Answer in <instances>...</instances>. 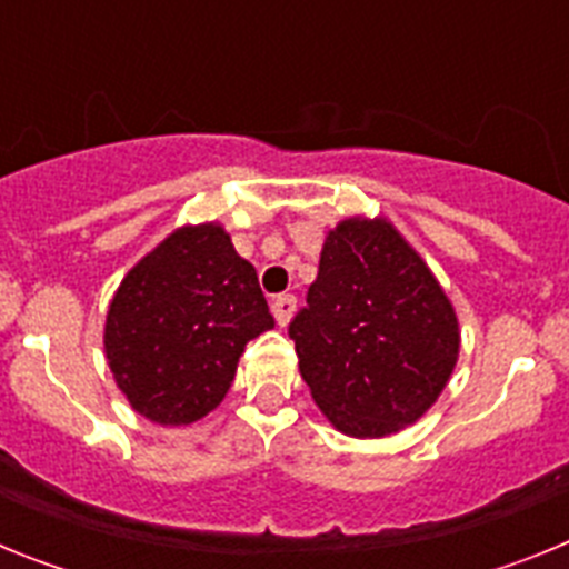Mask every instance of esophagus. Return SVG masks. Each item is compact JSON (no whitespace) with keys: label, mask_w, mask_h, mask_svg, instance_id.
I'll return each mask as SVG.
<instances>
[{"label":"esophagus","mask_w":569,"mask_h":569,"mask_svg":"<svg viewBox=\"0 0 569 569\" xmlns=\"http://www.w3.org/2000/svg\"><path fill=\"white\" fill-rule=\"evenodd\" d=\"M270 310H273L276 321H279L281 328H284V325L290 321V316H293V310H296V296L293 293L273 296V299H270Z\"/></svg>","instance_id":"obj_1"}]
</instances>
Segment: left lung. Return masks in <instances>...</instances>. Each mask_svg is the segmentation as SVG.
Returning <instances> with one entry per match:
<instances>
[{"instance_id": "obj_1", "label": "left lung", "mask_w": 569, "mask_h": 569, "mask_svg": "<svg viewBox=\"0 0 569 569\" xmlns=\"http://www.w3.org/2000/svg\"><path fill=\"white\" fill-rule=\"evenodd\" d=\"M288 333L321 413L356 439L413 425L459 359L453 305L385 219L330 230Z\"/></svg>"}]
</instances>
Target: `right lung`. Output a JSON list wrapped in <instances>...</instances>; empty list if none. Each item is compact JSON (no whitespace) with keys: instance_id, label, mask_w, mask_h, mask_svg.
<instances>
[{"instance_id":"add662e5","label":"right lung","mask_w":569,"mask_h":569,"mask_svg":"<svg viewBox=\"0 0 569 569\" xmlns=\"http://www.w3.org/2000/svg\"><path fill=\"white\" fill-rule=\"evenodd\" d=\"M273 328L253 264L219 224L182 228L116 290L104 353L136 413L190 425L233 385L244 345Z\"/></svg>"}]
</instances>
